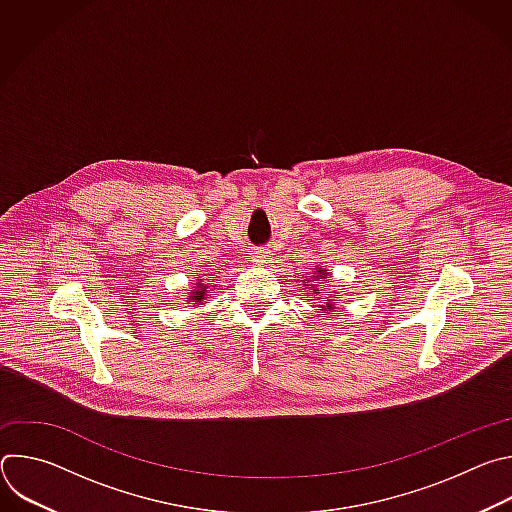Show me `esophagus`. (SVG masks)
<instances>
[{
    "instance_id": "esophagus-1",
    "label": "esophagus",
    "mask_w": 512,
    "mask_h": 512,
    "mask_svg": "<svg viewBox=\"0 0 512 512\" xmlns=\"http://www.w3.org/2000/svg\"><path fill=\"white\" fill-rule=\"evenodd\" d=\"M251 259L257 263V265H267V263H271V253L269 251H253V255H251Z\"/></svg>"
}]
</instances>
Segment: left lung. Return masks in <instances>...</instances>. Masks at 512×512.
Here are the masks:
<instances>
[{
	"mask_svg": "<svg viewBox=\"0 0 512 512\" xmlns=\"http://www.w3.org/2000/svg\"><path fill=\"white\" fill-rule=\"evenodd\" d=\"M330 273H328V269L326 267H318L316 265V271L312 273V275H308L306 279H302L304 281V285L308 287V289H312V294L314 296H318V300H320V318H326V316H330L332 312H336V308H338V304H340V300H336V296H338V291H334L336 289V285H330ZM332 286L333 289L330 290L329 287Z\"/></svg>",
	"mask_w": 512,
	"mask_h": 512,
	"instance_id": "1",
	"label": "left lung"
}]
</instances>
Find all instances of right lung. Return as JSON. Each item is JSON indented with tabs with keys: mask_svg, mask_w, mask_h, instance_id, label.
Instances as JSON below:
<instances>
[{
	"mask_svg": "<svg viewBox=\"0 0 512 512\" xmlns=\"http://www.w3.org/2000/svg\"><path fill=\"white\" fill-rule=\"evenodd\" d=\"M206 296H212V287L208 283H202V279H198L194 283V287L188 289V296H186V302H192L194 306H204L206 302ZM208 304V302H206Z\"/></svg>",
	"mask_w": 512,
	"mask_h": 512,
	"instance_id": "right-lung-1",
	"label": "right lung"
}]
</instances>
